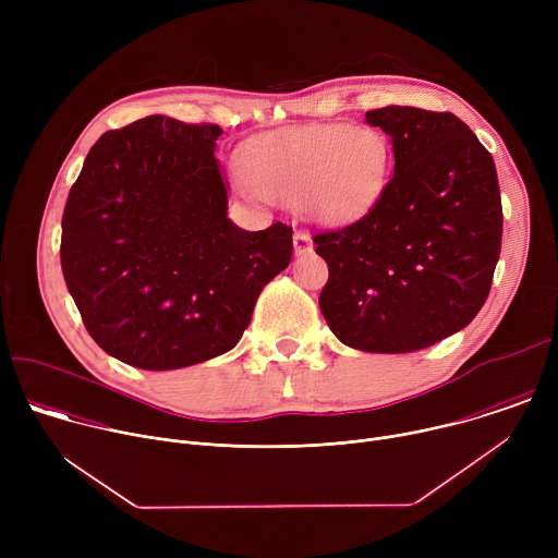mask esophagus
I'll return each mask as SVG.
<instances>
[{
  "instance_id": "esophagus-1",
  "label": "esophagus",
  "mask_w": 558,
  "mask_h": 558,
  "mask_svg": "<svg viewBox=\"0 0 558 558\" xmlns=\"http://www.w3.org/2000/svg\"><path fill=\"white\" fill-rule=\"evenodd\" d=\"M311 250H313L311 235H308V233H304V231H295V233H293V252H295V256L308 254Z\"/></svg>"
}]
</instances>
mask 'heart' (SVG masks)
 <instances>
[{"label": "heart", "mask_w": 558, "mask_h": 558, "mask_svg": "<svg viewBox=\"0 0 558 558\" xmlns=\"http://www.w3.org/2000/svg\"><path fill=\"white\" fill-rule=\"evenodd\" d=\"M388 138L373 128L311 125L269 134L243 156L250 190L267 201L306 203L323 220L362 216L381 194Z\"/></svg>", "instance_id": "1"}]
</instances>
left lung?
<instances>
[{"label": "left lung", "mask_w": 558, "mask_h": 558, "mask_svg": "<svg viewBox=\"0 0 558 558\" xmlns=\"http://www.w3.org/2000/svg\"><path fill=\"white\" fill-rule=\"evenodd\" d=\"M395 151V172L360 220L313 235L329 265L327 325L347 347L411 353L461 331L484 306L501 252L504 211L490 151L450 112H366Z\"/></svg>", "instance_id": "8db88e82"}]
</instances>
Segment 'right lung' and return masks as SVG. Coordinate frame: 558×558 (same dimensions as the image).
I'll return each instance as SVG.
<instances>
[{
  "mask_svg": "<svg viewBox=\"0 0 558 558\" xmlns=\"http://www.w3.org/2000/svg\"><path fill=\"white\" fill-rule=\"evenodd\" d=\"M211 123L163 114L106 132L61 218V271L93 340L145 371L227 353L267 282L287 269L293 229L227 218Z\"/></svg>",
  "mask_w": 558,
  "mask_h": 558,
  "instance_id": "add662e5",
  "label": "right lung"
}]
</instances>
